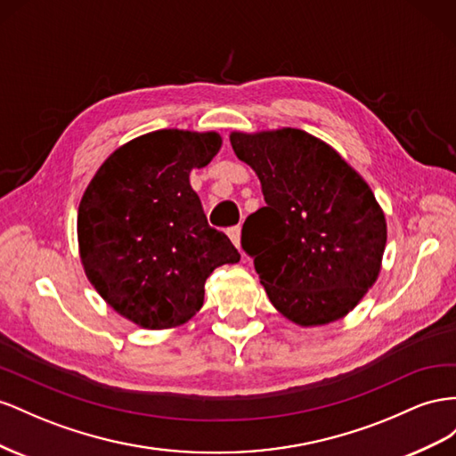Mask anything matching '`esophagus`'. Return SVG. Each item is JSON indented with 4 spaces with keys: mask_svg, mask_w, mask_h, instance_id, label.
Listing matches in <instances>:
<instances>
[{
    "mask_svg": "<svg viewBox=\"0 0 456 456\" xmlns=\"http://www.w3.org/2000/svg\"><path fill=\"white\" fill-rule=\"evenodd\" d=\"M227 235H229V239L232 240V244L237 246V248L240 250V227L237 225V227H231L229 231H227Z\"/></svg>",
    "mask_w": 456,
    "mask_h": 456,
    "instance_id": "1",
    "label": "esophagus"
}]
</instances>
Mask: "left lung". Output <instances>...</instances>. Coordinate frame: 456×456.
<instances>
[{"label":"left lung","mask_w":456,"mask_h":456,"mask_svg":"<svg viewBox=\"0 0 456 456\" xmlns=\"http://www.w3.org/2000/svg\"><path fill=\"white\" fill-rule=\"evenodd\" d=\"M229 139L262 183L265 206L246 217L242 248L269 302L300 327L346 317L379 279L387 239L367 181L302 129Z\"/></svg>","instance_id":"obj_1"}]
</instances>
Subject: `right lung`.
<instances>
[{"mask_svg":"<svg viewBox=\"0 0 456 456\" xmlns=\"http://www.w3.org/2000/svg\"><path fill=\"white\" fill-rule=\"evenodd\" d=\"M221 149L216 132L159 129L101 164L77 208L86 277L116 314L151 330L197 315L204 282L240 254L208 225L189 174Z\"/></svg>","mask_w":456,"mask_h":456,"instance_id":"right-lung-1","label":"right lung"}]
</instances>
